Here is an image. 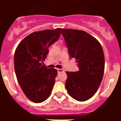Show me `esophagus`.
Wrapping results in <instances>:
<instances>
[{
    "label": "esophagus",
    "mask_w": 121,
    "mask_h": 121,
    "mask_svg": "<svg viewBox=\"0 0 121 121\" xmlns=\"http://www.w3.org/2000/svg\"><path fill=\"white\" fill-rule=\"evenodd\" d=\"M57 71H58V73H63V72H64V70H63V69H58Z\"/></svg>",
    "instance_id": "esophagus-1"
}]
</instances>
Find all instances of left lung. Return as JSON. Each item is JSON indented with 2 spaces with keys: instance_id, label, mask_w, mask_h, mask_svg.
<instances>
[{
  "instance_id": "1",
  "label": "left lung",
  "mask_w": 121,
  "mask_h": 121,
  "mask_svg": "<svg viewBox=\"0 0 121 121\" xmlns=\"http://www.w3.org/2000/svg\"><path fill=\"white\" fill-rule=\"evenodd\" d=\"M71 58L76 59L78 71L68 72L65 87L78 101L91 98L100 85L104 71V55L100 43L83 30L62 29Z\"/></svg>"
}]
</instances>
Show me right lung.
Listing matches in <instances>:
<instances>
[{
    "mask_svg": "<svg viewBox=\"0 0 121 121\" xmlns=\"http://www.w3.org/2000/svg\"><path fill=\"white\" fill-rule=\"evenodd\" d=\"M61 28L33 32L22 40L14 54L17 80L28 99L35 103L49 97L58 71L45 67L43 61L49 48L58 39Z\"/></svg>",
    "mask_w": 121,
    "mask_h": 121,
    "instance_id": "right-lung-1",
    "label": "right lung"
}]
</instances>
